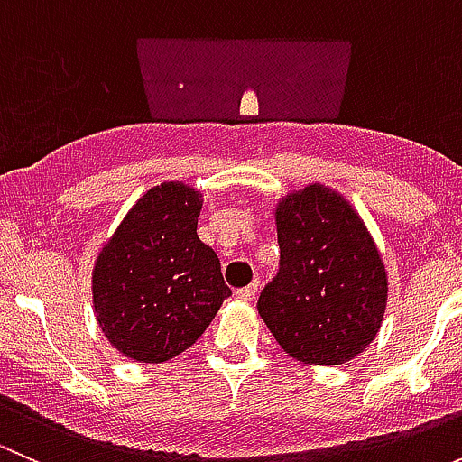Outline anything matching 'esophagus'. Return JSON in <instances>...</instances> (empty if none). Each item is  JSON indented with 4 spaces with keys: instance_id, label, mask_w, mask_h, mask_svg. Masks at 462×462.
Masks as SVG:
<instances>
[{
    "instance_id": "34e87169",
    "label": "esophagus",
    "mask_w": 462,
    "mask_h": 462,
    "mask_svg": "<svg viewBox=\"0 0 462 462\" xmlns=\"http://www.w3.org/2000/svg\"><path fill=\"white\" fill-rule=\"evenodd\" d=\"M259 286H261V282L259 279H254L253 283H250V286H245V288H239V291H236V297H239V300H254V295H257L259 292Z\"/></svg>"
}]
</instances>
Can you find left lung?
I'll return each mask as SVG.
<instances>
[{
  "instance_id": "1",
  "label": "left lung",
  "mask_w": 462,
  "mask_h": 462,
  "mask_svg": "<svg viewBox=\"0 0 462 462\" xmlns=\"http://www.w3.org/2000/svg\"><path fill=\"white\" fill-rule=\"evenodd\" d=\"M279 273L257 309L283 351L304 365L353 360L380 330L386 273L356 209L324 185L277 208Z\"/></svg>"
}]
</instances>
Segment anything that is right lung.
<instances>
[{
	"label": "right lung",
	"instance_id": "add662e5",
	"mask_svg": "<svg viewBox=\"0 0 462 462\" xmlns=\"http://www.w3.org/2000/svg\"><path fill=\"white\" fill-rule=\"evenodd\" d=\"M201 208L197 189L156 185L129 209L96 261L97 324L132 360L161 365L183 353L232 295L217 253L197 235Z\"/></svg>",
	"mask_w": 462,
	"mask_h": 462
}]
</instances>
